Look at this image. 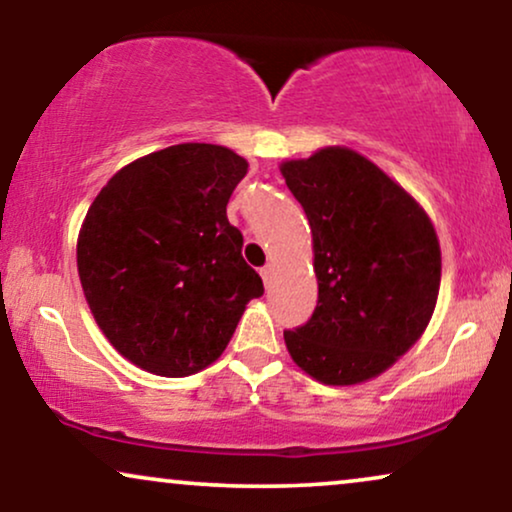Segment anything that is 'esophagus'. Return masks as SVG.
Instances as JSON below:
<instances>
[{
    "label": "esophagus",
    "mask_w": 512,
    "mask_h": 512,
    "mask_svg": "<svg viewBox=\"0 0 512 512\" xmlns=\"http://www.w3.org/2000/svg\"><path fill=\"white\" fill-rule=\"evenodd\" d=\"M258 272H261L263 282H265V284H270V279H272V272H275V268H272V265L268 263V265H263V268L258 270Z\"/></svg>",
    "instance_id": "34e87169"
}]
</instances>
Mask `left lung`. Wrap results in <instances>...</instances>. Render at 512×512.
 Here are the masks:
<instances>
[{"mask_svg": "<svg viewBox=\"0 0 512 512\" xmlns=\"http://www.w3.org/2000/svg\"><path fill=\"white\" fill-rule=\"evenodd\" d=\"M312 228L319 300L284 331L291 359L324 384L380 375L419 340L440 289V244L415 198L375 163L328 146L282 165Z\"/></svg>", "mask_w": 512, "mask_h": 512, "instance_id": "left-lung-1", "label": "left lung"}]
</instances>
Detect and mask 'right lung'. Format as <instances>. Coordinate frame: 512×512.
Here are the masks:
<instances>
[{
    "label": "right lung",
    "mask_w": 512,
    "mask_h": 512,
    "mask_svg": "<svg viewBox=\"0 0 512 512\" xmlns=\"http://www.w3.org/2000/svg\"><path fill=\"white\" fill-rule=\"evenodd\" d=\"M247 160L177 144L125 165L83 221L76 265L90 312L135 366L186 377L223 354L263 279L226 205Z\"/></svg>",
    "instance_id": "right-lung-1"
}]
</instances>
